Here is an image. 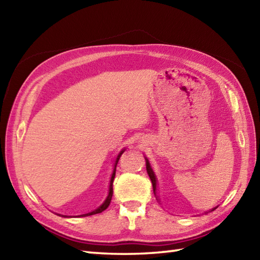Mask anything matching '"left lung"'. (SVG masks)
Instances as JSON below:
<instances>
[{
    "label": "left lung",
    "mask_w": 260,
    "mask_h": 260,
    "mask_svg": "<svg viewBox=\"0 0 260 260\" xmlns=\"http://www.w3.org/2000/svg\"><path fill=\"white\" fill-rule=\"evenodd\" d=\"M144 157H145V162H146V171H147V174H148V176H150V179H151V181H152V184H153L154 196H155L157 202H158L159 204H161V200H159V197H158V193H157V179H156V175H155V173H154V171H153V169H152V167H151V163H150V161H148V158H147L146 156H144ZM217 208H218V207H214V208H212V209L208 210V211L204 212V214H207V213H209V212H212L213 210H215Z\"/></svg>",
    "instance_id": "obj_1"
}]
</instances>
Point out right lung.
<instances>
[{
    "mask_svg": "<svg viewBox=\"0 0 260 260\" xmlns=\"http://www.w3.org/2000/svg\"><path fill=\"white\" fill-rule=\"evenodd\" d=\"M126 150V147L121 148V151L116 155V158L114 161V165H113V172H112V175H110V180H109V186H108V193H107V197L105 198L104 202L99 206L98 208H96L95 210H92V211L88 212V213H84V214H80V215H76V217H88V215H92V214H96V213H101L103 212L104 210H106L109 206L110 201H112V197H113V182H114V178H115V173H116V165H117L118 163V159L119 157L121 156V154H123ZM58 214V213H57ZM60 215V217H63V218H73L70 217V215H63V214H58Z\"/></svg>",
    "mask_w": 260,
    "mask_h": 260,
    "instance_id": "add662e5",
    "label": "right lung"
}]
</instances>
